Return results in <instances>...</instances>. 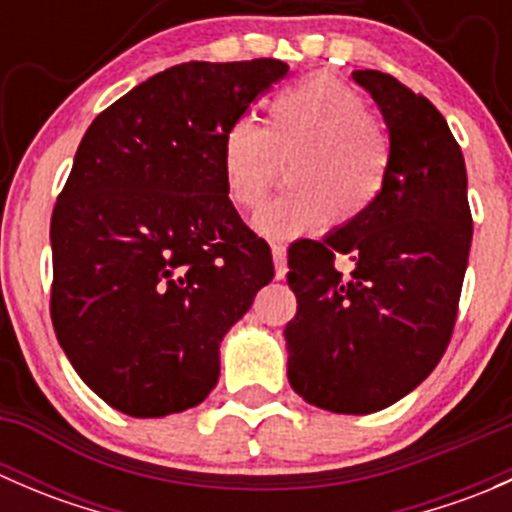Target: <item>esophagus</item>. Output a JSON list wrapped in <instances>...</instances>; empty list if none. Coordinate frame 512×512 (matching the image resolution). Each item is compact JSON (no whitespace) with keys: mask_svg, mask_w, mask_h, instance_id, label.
Returning <instances> with one entry per match:
<instances>
[{"mask_svg":"<svg viewBox=\"0 0 512 512\" xmlns=\"http://www.w3.org/2000/svg\"><path fill=\"white\" fill-rule=\"evenodd\" d=\"M272 260H275L277 280H282L287 272V247L280 245V242H275V245H272Z\"/></svg>","mask_w":512,"mask_h":512,"instance_id":"34e87169","label":"esophagus"}]
</instances>
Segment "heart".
Segmentation results:
<instances>
[{"mask_svg": "<svg viewBox=\"0 0 512 512\" xmlns=\"http://www.w3.org/2000/svg\"><path fill=\"white\" fill-rule=\"evenodd\" d=\"M265 108V126L235 118L220 143L225 195L247 213L275 185V158H289V190L255 220L262 235H297L327 218L349 225L374 208L389 175L391 141L364 98L334 76L312 74L275 91Z\"/></svg>", "mask_w": 512, "mask_h": 512, "instance_id": "heart-1", "label": "heart"}]
</instances>
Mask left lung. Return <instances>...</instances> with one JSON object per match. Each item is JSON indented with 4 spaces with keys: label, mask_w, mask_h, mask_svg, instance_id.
<instances>
[{
    "label": "left lung",
    "mask_w": 512,
    "mask_h": 512,
    "mask_svg": "<svg viewBox=\"0 0 512 512\" xmlns=\"http://www.w3.org/2000/svg\"><path fill=\"white\" fill-rule=\"evenodd\" d=\"M352 76L389 128V175L369 213L289 247L297 314L285 339L292 389L319 409L359 416L404 399L441 361L473 220L466 160L441 111L389 74ZM337 254L355 260L347 278Z\"/></svg>",
    "instance_id": "left-lung-1"
}]
</instances>
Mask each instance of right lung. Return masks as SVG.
Masks as SVG:
<instances>
[{
    "label": "right lung",
    "instance_id": "obj_1",
    "mask_svg": "<svg viewBox=\"0 0 512 512\" xmlns=\"http://www.w3.org/2000/svg\"><path fill=\"white\" fill-rule=\"evenodd\" d=\"M287 69L170 66L81 138L51 215V322L76 374L123 414L198 406L227 329L275 277L270 245L227 200L220 143Z\"/></svg>",
    "mask_w": 512,
    "mask_h": 512
}]
</instances>
